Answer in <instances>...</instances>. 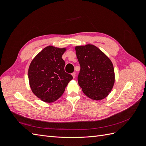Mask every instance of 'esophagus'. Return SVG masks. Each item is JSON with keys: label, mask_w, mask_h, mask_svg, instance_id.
<instances>
[{"label": "esophagus", "mask_w": 146, "mask_h": 146, "mask_svg": "<svg viewBox=\"0 0 146 146\" xmlns=\"http://www.w3.org/2000/svg\"><path fill=\"white\" fill-rule=\"evenodd\" d=\"M72 76L73 78H74L75 77H76V73H75V72H73V73L72 74Z\"/></svg>", "instance_id": "esophagus-1"}]
</instances>
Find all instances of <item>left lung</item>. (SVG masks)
Returning <instances> with one entry per match:
<instances>
[{
  "label": "left lung",
  "mask_w": 146,
  "mask_h": 146,
  "mask_svg": "<svg viewBox=\"0 0 146 146\" xmlns=\"http://www.w3.org/2000/svg\"><path fill=\"white\" fill-rule=\"evenodd\" d=\"M80 66L78 83L83 92L91 99H104L111 92L115 77L113 63L99 48L92 44L76 46Z\"/></svg>",
  "instance_id": "left-lung-1"
}]
</instances>
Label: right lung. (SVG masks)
<instances>
[{"instance_id":"right-lung-1","label":"right lung","mask_w":146,"mask_h":146,"mask_svg":"<svg viewBox=\"0 0 146 146\" xmlns=\"http://www.w3.org/2000/svg\"><path fill=\"white\" fill-rule=\"evenodd\" d=\"M66 50L47 46L30 64L28 75L31 90L45 102H53L59 99L73 78L64 71L65 62L62 55Z\"/></svg>"}]
</instances>
